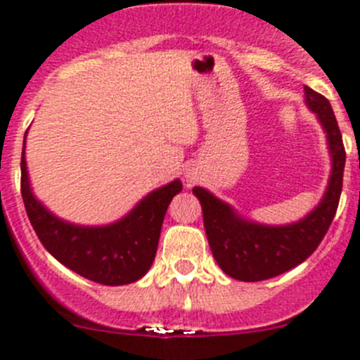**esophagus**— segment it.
Returning a JSON list of instances; mask_svg holds the SVG:
<instances>
[{
    "label": "esophagus",
    "instance_id": "34e87169",
    "mask_svg": "<svg viewBox=\"0 0 360 360\" xmlns=\"http://www.w3.org/2000/svg\"><path fill=\"white\" fill-rule=\"evenodd\" d=\"M186 177H188V183H193V177H191V176H190V174H188V176H186Z\"/></svg>",
    "mask_w": 360,
    "mask_h": 360
}]
</instances>
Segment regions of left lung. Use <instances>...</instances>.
<instances>
[{"label": "left lung", "instance_id": "8db88e82", "mask_svg": "<svg viewBox=\"0 0 360 360\" xmlns=\"http://www.w3.org/2000/svg\"><path fill=\"white\" fill-rule=\"evenodd\" d=\"M305 104L323 127L330 153V177L318 206L293 224L266 226L241 217L231 204L195 186L204 214V229L218 266L229 277L245 282L266 281L304 263L327 234L342 188L345 146L332 106L321 94L304 86Z\"/></svg>", "mask_w": 360, "mask_h": 360}]
</instances>
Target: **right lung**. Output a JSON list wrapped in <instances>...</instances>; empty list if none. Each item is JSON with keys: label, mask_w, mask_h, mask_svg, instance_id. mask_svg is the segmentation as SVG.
<instances>
[{"label": "right lung", "mask_w": 360, "mask_h": 360, "mask_svg": "<svg viewBox=\"0 0 360 360\" xmlns=\"http://www.w3.org/2000/svg\"><path fill=\"white\" fill-rule=\"evenodd\" d=\"M28 133V131H26ZM22 142L21 193L26 213L46 250L63 266L104 286H124L149 271L160 241L161 224L170 200L183 190V183L156 188L126 217L106 226L70 224L44 206L30 186Z\"/></svg>", "instance_id": "obj_1"}]
</instances>
